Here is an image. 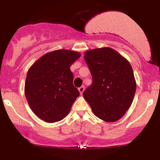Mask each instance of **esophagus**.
<instances>
[{"mask_svg": "<svg viewBox=\"0 0 160 160\" xmlns=\"http://www.w3.org/2000/svg\"><path fill=\"white\" fill-rule=\"evenodd\" d=\"M79 92H80V94H82V92H84V90H85V86H80V88H79Z\"/></svg>", "mask_w": 160, "mask_h": 160, "instance_id": "1", "label": "esophagus"}]
</instances>
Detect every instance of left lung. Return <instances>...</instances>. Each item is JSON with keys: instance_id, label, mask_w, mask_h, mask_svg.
Listing matches in <instances>:
<instances>
[{"instance_id": "left-lung-1", "label": "left lung", "mask_w": 160, "mask_h": 160, "mask_svg": "<svg viewBox=\"0 0 160 160\" xmlns=\"http://www.w3.org/2000/svg\"><path fill=\"white\" fill-rule=\"evenodd\" d=\"M84 59L92 77L91 86L82 93L84 98L101 120H120L131 106L136 90L131 65L110 47L87 51Z\"/></svg>"}]
</instances>
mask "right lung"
<instances>
[{
	"label": "right lung",
	"instance_id": "add662e5",
	"mask_svg": "<svg viewBox=\"0 0 160 160\" xmlns=\"http://www.w3.org/2000/svg\"><path fill=\"white\" fill-rule=\"evenodd\" d=\"M79 57L75 51L55 50L40 57L28 71L25 97L32 111L45 122L63 120L80 95L70 69Z\"/></svg>",
	"mask_w": 160,
	"mask_h": 160
}]
</instances>
